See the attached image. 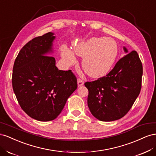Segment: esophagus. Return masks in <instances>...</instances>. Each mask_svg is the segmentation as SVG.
I'll use <instances>...</instances> for the list:
<instances>
[{
  "label": "esophagus",
  "instance_id": "obj_1",
  "mask_svg": "<svg viewBox=\"0 0 156 156\" xmlns=\"http://www.w3.org/2000/svg\"><path fill=\"white\" fill-rule=\"evenodd\" d=\"M83 84H84V82H83V81H82L81 79H77V86H78V87L83 86Z\"/></svg>",
  "mask_w": 156,
  "mask_h": 156
}]
</instances>
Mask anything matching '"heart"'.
I'll return each mask as SVG.
<instances>
[{
    "mask_svg": "<svg viewBox=\"0 0 156 156\" xmlns=\"http://www.w3.org/2000/svg\"><path fill=\"white\" fill-rule=\"evenodd\" d=\"M64 60L74 64V55L83 57L82 66L90 77L99 78L107 75L114 64L118 55L116 42L108 37H92L72 44V51L66 46L60 48Z\"/></svg>",
    "mask_w": 156,
    "mask_h": 156,
    "instance_id": "obj_1",
    "label": "heart"
}]
</instances>
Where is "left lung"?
I'll return each instance as SVG.
<instances>
[{
	"label": "left lung",
	"mask_w": 156,
	"mask_h": 156,
	"mask_svg": "<svg viewBox=\"0 0 156 156\" xmlns=\"http://www.w3.org/2000/svg\"><path fill=\"white\" fill-rule=\"evenodd\" d=\"M118 62L106 76L87 82L88 106L92 115L103 122L119 120L126 115L138 97L141 89L143 65L135 51ZM129 54H127V53Z\"/></svg>",
	"instance_id": "left-lung-1"
}]
</instances>
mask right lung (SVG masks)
<instances>
[{"label":"right lung","instance_id":"add662e5","mask_svg":"<svg viewBox=\"0 0 156 156\" xmlns=\"http://www.w3.org/2000/svg\"><path fill=\"white\" fill-rule=\"evenodd\" d=\"M53 32L35 37L23 47L14 62L12 87L22 109L41 122L55 119L77 89L71 70H58L55 58Z\"/></svg>","mask_w":156,"mask_h":156}]
</instances>
